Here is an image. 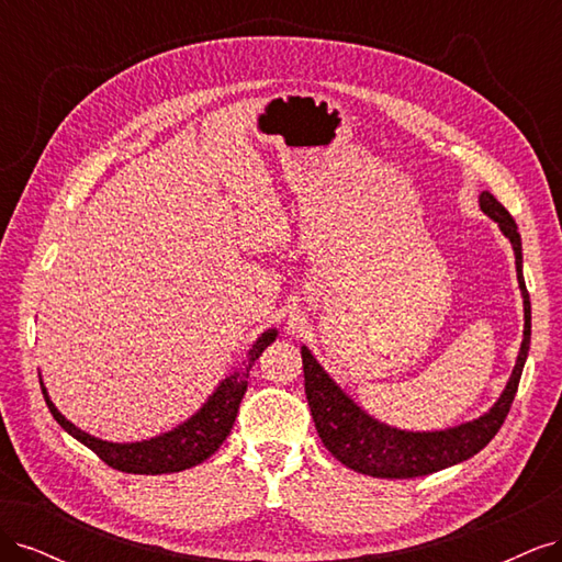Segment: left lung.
<instances>
[{
  "mask_svg": "<svg viewBox=\"0 0 562 562\" xmlns=\"http://www.w3.org/2000/svg\"><path fill=\"white\" fill-rule=\"evenodd\" d=\"M479 201L481 211L495 220L502 234L512 241L516 255L525 328L512 378H508L506 389L502 391L497 403L479 419L464 422L459 427H450L443 431H405L370 417L363 407L356 405L335 384V380L314 359V353L307 347H302L304 394H307L318 438L337 462H342L353 471L372 475V479H417V475H429L440 469H448L479 454L495 438L508 411H512L532 335L530 295H527L522 279V246L518 225L512 213L490 192H483Z\"/></svg>",
  "mask_w": 562,
  "mask_h": 562,
  "instance_id": "left-lung-1",
  "label": "left lung"
}]
</instances>
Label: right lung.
<instances>
[{
	"label": "right lung",
	"instance_id": "obj_1",
	"mask_svg": "<svg viewBox=\"0 0 562 562\" xmlns=\"http://www.w3.org/2000/svg\"><path fill=\"white\" fill-rule=\"evenodd\" d=\"M277 339V328L265 330L255 345L248 349L246 361L234 368L229 375L215 386L209 401L203 403L199 411L178 424L176 429L155 436L149 440H135V443H112V440L95 438L87 431H81L70 419H65L54 401L48 398L46 386L42 384V394L48 405L50 415L60 424V427L77 438L79 443L91 448L103 462L116 471L124 473H145V475H159V473H176L192 469L209 459L223 440L229 436L236 413H239V403L248 389V372L260 359L262 351Z\"/></svg>",
	"mask_w": 562,
	"mask_h": 562
}]
</instances>
